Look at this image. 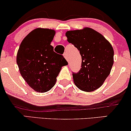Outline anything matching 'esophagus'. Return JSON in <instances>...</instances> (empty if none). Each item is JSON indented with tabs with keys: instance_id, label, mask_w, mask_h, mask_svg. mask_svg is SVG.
Wrapping results in <instances>:
<instances>
[{
	"instance_id": "1",
	"label": "esophagus",
	"mask_w": 131,
	"mask_h": 131,
	"mask_svg": "<svg viewBox=\"0 0 131 131\" xmlns=\"http://www.w3.org/2000/svg\"><path fill=\"white\" fill-rule=\"evenodd\" d=\"M63 56H64V58L66 59V60H67V61L69 62V56H68V54L67 53V52H65L63 54Z\"/></svg>"
}]
</instances>
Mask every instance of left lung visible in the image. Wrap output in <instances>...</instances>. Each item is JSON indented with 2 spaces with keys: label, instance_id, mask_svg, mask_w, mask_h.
<instances>
[{
  "label": "left lung",
  "instance_id": "obj_1",
  "mask_svg": "<svg viewBox=\"0 0 131 131\" xmlns=\"http://www.w3.org/2000/svg\"><path fill=\"white\" fill-rule=\"evenodd\" d=\"M69 43L80 51L82 65L80 72L73 73V82L82 91L91 92L102 85L114 63V50L104 36L89 27L68 31Z\"/></svg>",
  "mask_w": 131,
  "mask_h": 131
}]
</instances>
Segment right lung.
<instances>
[{
  "label": "right lung",
  "instance_id": "add662e5",
  "mask_svg": "<svg viewBox=\"0 0 131 131\" xmlns=\"http://www.w3.org/2000/svg\"><path fill=\"white\" fill-rule=\"evenodd\" d=\"M54 29L37 28L22 41L16 55V63L24 80L34 91L45 93L56 82L62 67L68 63L50 45Z\"/></svg>",
  "mask_w": 131,
  "mask_h": 131
}]
</instances>
